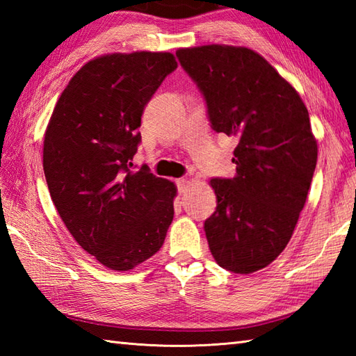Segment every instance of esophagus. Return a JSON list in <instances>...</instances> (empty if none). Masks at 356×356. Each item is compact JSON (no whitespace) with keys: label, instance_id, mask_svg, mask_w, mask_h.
Returning <instances> with one entry per match:
<instances>
[{"label":"esophagus","instance_id":"esophagus-1","mask_svg":"<svg viewBox=\"0 0 356 356\" xmlns=\"http://www.w3.org/2000/svg\"><path fill=\"white\" fill-rule=\"evenodd\" d=\"M176 185H177V190L180 194H184L188 188V180L186 179H177L176 180Z\"/></svg>","mask_w":356,"mask_h":356}]
</instances>
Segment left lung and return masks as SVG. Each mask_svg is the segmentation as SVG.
Listing matches in <instances>:
<instances>
[{
	"mask_svg": "<svg viewBox=\"0 0 356 356\" xmlns=\"http://www.w3.org/2000/svg\"><path fill=\"white\" fill-rule=\"evenodd\" d=\"M207 102L211 128L236 136V176L214 177L217 208L205 220L211 254L226 270L266 268L289 243L316 166V140L295 88L251 49H179Z\"/></svg>",
	"mask_w": 356,
	"mask_h": 356,
	"instance_id": "left-lung-1",
	"label": "left lung"
}]
</instances>
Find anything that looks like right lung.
Here are the masks:
<instances>
[{
    "label": "right lung",
    "instance_id": "add662e5",
    "mask_svg": "<svg viewBox=\"0 0 356 356\" xmlns=\"http://www.w3.org/2000/svg\"><path fill=\"white\" fill-rule=\"evenodd\" d=\"M177 69L166 51L113 53L70 79L44 136L45 180L67 229L113 270H128L162 248L176 185L147 165L131 170L143 108Z\"/></svg>",
    "mask_w": 356,
    "mask_h": 356
}]
</instances>
